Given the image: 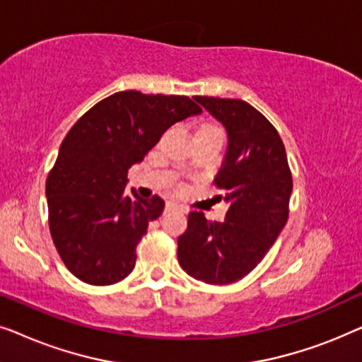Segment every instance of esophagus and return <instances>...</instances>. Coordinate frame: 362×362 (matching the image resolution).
Instances as JSON below:
<instances>
[{
	"mask_svg": "<svg viewBox=\"0 0 362 362\" xmlns=\"http://www.w3.org/2000/svg\"><path fill=\"white\" fill-rule=\"evenodd\" d=\"M166 209L171 211V209H180V211H185V207H182L181 204H177L176 201H168L166 202Z\"/></svg>",
	"mask_w": 362,
	"mask_h": 362,
	"instance_id": "34e87169",
	"label": "esophagus"
}]
</instances>
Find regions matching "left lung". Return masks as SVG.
<instances>
[{
  "mask_svg": "<svg viewBox=\"0 0 362 362\" xmlns=\"http://www.w3.org/2000/svg\"><path fill=\"white\" fill-rule=\"evenodd\" d=\"M227 132V150L216 185L229 204L224 222L192 211L177 239V260L192 279L227 285L250 274L288 219L293 181L284 141L250 103L194 97Z\"/></svg>",
  "mask_w": 362,
  "mask_h": 362,
  "instance_id": "left-lung-1",
  "label": "left lung"
}]
</instances>
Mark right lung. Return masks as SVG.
Listing matches in <instances>:
<instances>
[{"instance_id": "right-lung-1", "label": "right lung", "mask_w": 362, "mask_h": 362, "mask_svg": "<svg viewBox=\"0 0 362 362\" xmlns=\"http://www.w3.org/2000/svg\"><path fill=\"white\" fill-rule=\"evenodd\" d=\"M199 113L189 97L127 90L103 98L71 128L46 197L54 245L78 280L112 285L132 274L138 242L165 201L143 199L135 189L128 196L127 173L168 128Z\"/></svg>"}]
</instances>
